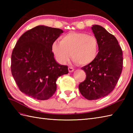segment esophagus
<instances>
[{"mask_svg":"<svg viewBox=\"0 0 133 133\" xmlns=\"http://www.w3.org/2000/svg\"><path fill=\"white\" fill-rule=\"evenodd\" d=\"M68 69H69V71L70 72H73V71H74V68H73V67H69Z\"/></svg>","mask_w":133,"mask_h":133,"instance_id":"1","label":"esophagus"}]
</instances>
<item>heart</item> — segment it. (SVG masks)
Returning <instances> with one entry per match:
<instances>
[{
  "mask_svg": "<svg viewBox=\"0 0 133 133\" xmlns=\"http://www.w3.org/2000/svg\"><path fill=\"white\" fill-rule=\"evenodd\" d=\"M52 51L62 63L70 60L79 66H86L94 62L99 52V42L94 36L86 33L71 32L61 38L60 42H55Z\"/></svg>",
  "mask_w": 133,
  "mask_h": 133,
  "instance_id": "obj_1",
  "label": "heart"
}]
</instances>
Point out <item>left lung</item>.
Instances as JSON below:
<instances>
[{
    "label": "left lung",
    "instance_id": "1",
    "mask_svg": "<svg viewBox=\"0 0 133 133\" xmlns=\"http://www.w3.org/2000/svg\"><path fill=\"white\" fill-rule=\"evenodd\" d=\"M91 29L99 42V52L94 62L82 67L86 77L79 90L87 99L96 100L114 90L122 72L123 54L113 35L99 25H93Z\"/></svg>",
    "mask_w": 133,
    "mask_h": 133
}]
</instances>
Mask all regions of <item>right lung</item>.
Returning <instances> with one entry per match:
<instances>
[{
	"mask_svg": "<svg viewBox=\"0 0 133 133\" xmlns=\"http://www.w3.org/2000/svg\"><path fill=\"white\" fill-rule=\"evenodd\" d=\"M63 30L38 26L18 39L11 55V70L19 90L38 100H47L56 90V81L69 73L68 67L58 64L52 46Z\"/></svg>",
	"mask_w": 133,
	"mask_h": 133,
	"instance_id": "obj_1",
	"label": "right lung"
}]
</instances>
